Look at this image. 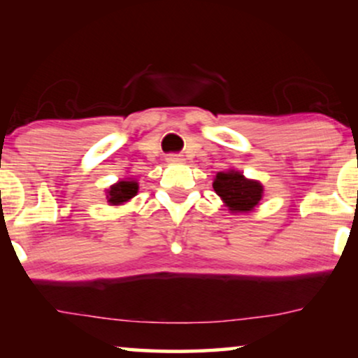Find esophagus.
Masks as SVG:
<instances>
[{
  "label": "esophagus",
  "mask_w": 358,
  "mask_h": 358,
  "mask_svg": "<svg viewBox=\"0 0 358 358\" xmlns=\"http://www.w3.org/2000/svg\"><path fill=\"white\" fill-rule=\"evenodd\" d=\"M166 161H168L169 164H180L184 161V158H182V155H179V153H169L168 156H166Z\"/></svg>",
  "instance_id": "34e87169"
}]
</instances>
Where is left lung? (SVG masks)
<instances>
[{"instance_id":"obj_1","label":"left lung","mask_w":358,"mask_h":358,"mask_svg":"<svg viewBox=\"0 0 358 358\" xmlns=\"http://www.w3.org/2000/svg\"><path fill=\"white\" fill-rule=\"evenodd\" d=\"M213 189L234 213L249 212L262 199V185L239 173H218Z\"/></svg>"}]
</instances>
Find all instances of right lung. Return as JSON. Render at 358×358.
<instances>
[{
  "mask_svg": "<svg viewBox=\"0 0 358 358\" xmlns=\"http://www.w3.org/2000/svg\"><path fill=\"white\" fill-rule=\"evenodd\" d=\"M136 192H138V184L134 180H120V182L112 185L110 190H107V202L112 205L124 203L135 197Z\"/></svg>",
  "mask_w": 358,
  "mask_h": 358,
  "instance_id": "1",
  "label": "right lung"
}]
</instances>
